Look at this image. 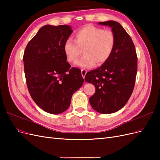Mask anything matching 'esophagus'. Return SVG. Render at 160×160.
I'll return each mask as SVG.
<instances>
[{
    "label": "esophagus",
    "mask_w": 160,
    "mask_h": 160,
    "mask_svg": "<svg viewBox=\"0 0 160 160\" xmlns=\"http://www.w3.org/2000/svg\"><path fill=\"white\" fill-rule=\"evenodd\" d=\"M87 72H88V71H87L85 69H81V75H82V76H83V78L85 77V75L87 73Z\"/></svg>",
    "instance_id": "obj_1"
}]
</instances>
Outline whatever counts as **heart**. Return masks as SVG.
I'll return each mask as SVG.
<instances>
[{
  "instance_id": "obj_1",
  "label": "heart",
  "mask_w": 160,
  "mask_h": 160,
  "mask_svg": "<svg viewBox=\"0 0 160 160\" xmlns=\"http://www.w3.org/2000/svg\"><path fill=\"white\" fill-rule=\"evenodd\" d=\"M75 37V41L69 38L63 45L65 56L71 63L77 61L82 49L84 55L77 62V65L85 69L93 67L96 63L98 65L105 63L112 55L115 37L110 30L89 25L77 30Z\"/></svg>"
}]
</instances>
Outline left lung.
<instances>
[{
    "label": "left lung",
    "mask_w": 160,
    "mask_h": 160,
    "mask_svg": "<svg viewBox=\"0 0 160 160\" xmlns=\"http://www.w3.org/2000/svg\"><path fill=\"white\" fill-rule=\"evenodd\" d=\"M111 27L115 45L109 60L99 68L88 72L85 81L95 87L89 103L96 111L113 113L127 103L134 89L138 57L132 38L118 22H99Z\"/></svg>",
    "instance_id": "obj_1"
}]
</instances>
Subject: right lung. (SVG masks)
I'll return each instance as SVG.
<instances>
[{
    "label": "right lung",
    "instance_id": "obj_1",
    "mask_svg": "<svg viewBox=\"0 0 160 160\" xmlns=\"http://www.w3.org/2000/svg\"><path fill=\"white\" fill-rule=\"evenodd\" d=\"M72 31L68 25H45L28 42L23 62L27 88L43 111L59 114L69 108L72 95L83 85L79 69L71 67L63 51Z\"/></svg>",
    "mask_w": 160,
    "mask_h": 160
}]
</instances>
